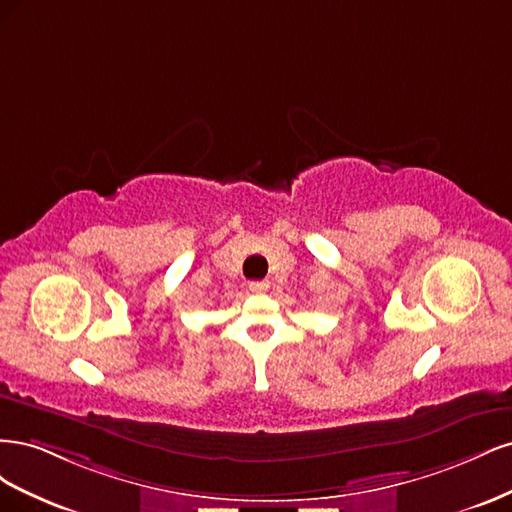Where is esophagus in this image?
Wrapping results in <instances>:
<instances>
[{"instance_id":"34e87169","label":"esophagus","mask_w":512,"mask_h":512,"mask_svg":"<svg viewBox=\"0 0 512 512\" xmlns=\"http://www.w3.org/2000/svg\"><path fill=\"white\" fill-rule=\"evenodd\" d=\"M250 290L256 292V294H262L269 290V282L267 280H256V282H250Z\"/></svg>"}]
</instances>
